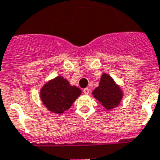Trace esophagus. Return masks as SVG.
<instances>
[{
	"label": "esophagus",
	"instance_id": "esophagus-1",
	"mask_svg": "<svg viewBox=\"0 0 160 160\" xmlns=\"http://www.w3.org/2000/svg\"><path fill=\"white\" fill-rule=\"evenodd\" d=\"M89 91H90V89H89V88H85V89H83V92H84V93H85V94H89Z\"/></svg>",
	"mask_w": 160,
	"mask_h": 160
}]
</instances>
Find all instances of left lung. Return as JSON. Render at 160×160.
Here are the masks:
<instances>
[{
    "instance_id": "1",
    "label": "left lung",
    "mask_w": 160,
    "mask_h": 160,
    "mask_svg": "<svg viewBox=\"0 0 160 160\" xmlns=\"http://www.w3.org/2000/svg\"><path fill=\"white\" fill-rule=\"evenodd\" d=\"M93 97L108 110L116 108L122 99V91L108 74L101 77L99 85L93 91Z\"/></svg>"
}]
</instances>
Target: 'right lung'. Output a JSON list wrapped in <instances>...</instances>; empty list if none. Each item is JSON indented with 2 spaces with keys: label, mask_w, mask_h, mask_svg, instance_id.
I'll use <instances>...</instances> for the list:
<instances>
[{
  "label": "right lung",
  "mask_w": 160,
  "mask_h": 160,
  "mask_svg": "<svg viewBox=\"0 0 160 160\" xmlns=\"http://www.w3.org/2000/svg\"><path fill=\"white\" fill-rule=\"evenodd\" d=\"M80 94L79 88L71 86L68 80L60 76L46 83L40 91L45 107L55 113H62L69 109Z\"/></svg>",
  "instance_id": "right-lung-1"
}]
</instances>
